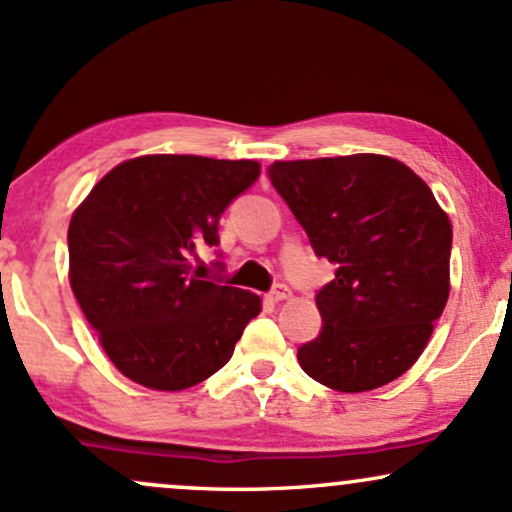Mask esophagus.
Here are the masks:
<instances>
[{
	"instance_id": "1",
	"label": "esophagus",
	"mask_w": 512,
	"mask_h": 512,
	"mask_svg": "<svg viewBox=\"0 0 512 512\" xmlns=\"http://www.w3.org/2000/svg\"><path fill=\"white\" fill-rule=\"evenodd\" d=\"M289 298V289H286L284 284H276L272 291L267 293V301L269 303H279V301H286Z\"/></svg>"
}]
</instances>
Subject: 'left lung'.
I'll use <instances>...</instances> for the list:
<instances>
[{
	"mask_svg": "<svg viewBox=\"0 0 512 512\" xmlns=\"http://www.w3.org/2000/svg\"><path fill=\"white\" fill-rule=\"evenodd\" d=\"M267 175L337 267L315 296L322 330L298 349L301 368L339 392L392 383L448 303V214L414 170L378 154L276 161Z\"/></svg>",
	"mask_w": 512,
	"mask_h": 512,
	"instance_id": "8db88e82",
	"label": "left lung"
}]
</instances>
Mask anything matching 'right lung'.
Instances as JSON below:
<instances>
[{"label": "right lung", "instance_id": "1", "mask_svg": "<svg viewBox=\"0 0 512 512\" xmlns=\"http://www.w3.org/2000/svg\"><path fill=\"white\" fill-rule=\"evenodd\" d=\"M257 175L255 161L139 156L110 170L74 211L72 291L129 380L185 390L231 361L260 296L202 279L192 257L219 245L221 214Z\"/></svg>", "mask_w": 512, "mask_h": 512}]
</instances>
